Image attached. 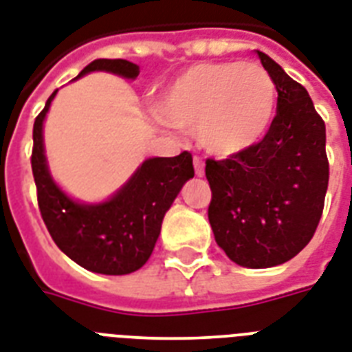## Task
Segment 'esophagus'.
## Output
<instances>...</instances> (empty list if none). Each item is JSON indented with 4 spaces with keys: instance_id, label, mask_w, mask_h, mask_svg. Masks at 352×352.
I'll use <instances>...</instances> for the list:
<instances>
[{
    "instance_id": "1",
    "label": "esophagus",
    "mask_w": 352,
    "mask_h": 352,
    "mask_svg": "<svg viewBox=\"0 0 352 352\" xmlns=\"http://www.w3.org/2000/svg\"><path fill=\"white\" fill-rule=\"evenodd\" d=\"M195 173L198 178H201L206 174V168H204V163H201L200 157H195Z\"/></svg>"
}]
</instances>
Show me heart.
<instances>
[{"label": "heart", "mask_w": 352, "mask_h": 352, "mask_svg": "<svg viewBox=\"0 0 352 352\" xmlns=\"http://www.w3.org/2000/svg\"><path fill=\"white\" fill-rule=\"evenodd\" d=\"M277 88L257 62L190 65L168 82L157 116L170 126L195 132L201 151L233 157L258 145L275 117Z\"/></svg>", "instance_id": "1"}]
</instances>
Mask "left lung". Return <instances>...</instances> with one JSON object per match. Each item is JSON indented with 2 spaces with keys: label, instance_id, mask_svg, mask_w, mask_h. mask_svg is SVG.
Here are the masks:
<instances>
[{
  "label": "left lung",
  "instance_id": "left-lung-1",
  "mask_svg": "<svg viewBox=\"0 0 352 352\" xmlns=\"http://www.w3.org/2000/svg\"><path fill=\"white\" fill-rule=\"evenodd\" d=\"M255 53L277 88V116L258 145L222 162L207 160L209 224L233 263L272 268L296 257L314 235L329 162L325 122L309 91L268 54Z\"/></svg>",
  "mask_w": 352,
  "mask_h": 352
}]
</instances>
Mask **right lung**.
I'll list each match as a JSON object with an SVG mask.
<instances>
[{"label": "right lung", "instance_id": "1", "mask_svg": "<svg viewBox=\"0 0 352 352\" xmlns=\"http://www.w3.org/2000/svg\"><path fill=\"white\" fill-rule=\"evenodd\" d=\"M94 72L135 80L139 65L121 58H97L73 80ZM56 94L58 89L49 97L32 128L31 165L43 222L54 244L78 266L104 275L132 274L148 261L162 233L163 217L195 176L192 157L189 152L148 157L106 200H75L53 178L43 145V122Z\"/></svg>", "mask_w": 352, "mask_h": 352}]
</instances>
